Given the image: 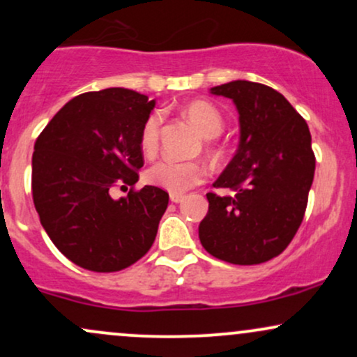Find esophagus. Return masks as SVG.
Wrapping results in <instances>:
<instances>
[{
	"label": "esophagus",
	"mask_w": 357,
	"mask_h": 357,
	"mask_svg": "<svg viewBox=\"0 0 357 357\" xmlns=\"http://www.w3.org/2000/svg\"><path fill=\"white\" fill-rule=\"evenodd\" d=\"M169 199H171V202H173V203H181L183 199H184V195H174V192H171Z\"/></svg>",
	"instance_id": "obj_1"
}]
</instances>
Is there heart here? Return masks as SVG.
Segmentation results:
<instances>
[{
    "label": "heart",
    "instance_id": "heart-1",
    "mask_svg": "<svg viewBox=\"0 0 357 357\" xmlns=\"http://www.w3.org/2000/svg\"><path fill=\"white\" fill-rule=\"evenodd\" d=\"M186 116L191 122L198 127L199 132L206 139H213L220 136L223 130V116L215 105L208 104L203 100H195L184 107ZM162 124V112H153L146 119L141 129V147L144 154L153 155L158 149L159 130ZM206 167L202 162L196 161H178L173 158H165L161 161L154 162L147 169V181L154 186L162 188V190L174 192V195H183L190 191L191 188L202 184L206 179Z\"/></svg>",
    "mask_w": 357,
    "mask_h": 357
}]
</instances>
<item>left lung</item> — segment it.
Listing matches in <instances>:
<instances>
[{
  "instance_id": "obj_1",
  "label": "left lung",
  "mask_w": 357,
  "mask_h": 357,
  "mask_svg": "<svg viewBox=\"0 0 357 357\" xmlns=\"http://www.w3.org/2000/svg\"><path fill=\"white\" fill-rule=\"evenodd\" d=\"M210 92L236 105L240 144L213 184L235 192H208L199 241L228 264H264L289 247L304 220L315 171L309 126L268 85L233 80Z\"/></svg>"
}]
</instances>
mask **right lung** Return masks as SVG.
<instances>
[{"label":"right lung","mask_w":357,"mask_h":357,"mask_svg":"<svg viewBox=\"0 0 357 357\" xmlns=\"http://www.w3.org/2000/svg\"><path fill=\"white\" fill-rule=\"evenodd\" d=\"M155 100L112 87L73 97L35 142L31 192L45 231L68 260L92 272L130 267L153 247L169 195L134 191L144 166L141 129ZM131 186L117 200V187Z\"/></svg>","instance_id":"1"}]
</instances>
